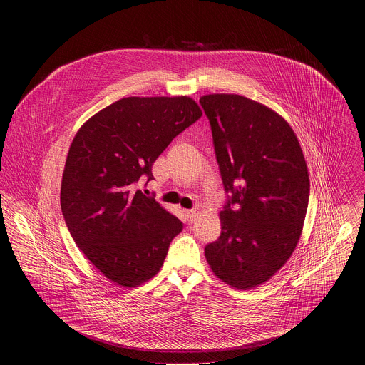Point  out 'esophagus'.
<instances>
[{
    "label": "esophagus",
    "mask_w": 365,
    "mask_h": 365,
    "mask_svg": "<svg viewBox=\"0 0 365 365\" xmlns=\"http://www.w3.org/2000/svg\"><path fill=\"white\" fill-rule=\"evenodd\" d=\"M186 218L189 222H195V220L197 218V212L196 211H187L186 212Z\"/></svg>",
    "instance_id": "1"
}]
</instances>
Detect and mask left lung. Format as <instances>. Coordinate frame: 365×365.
Returning <instances> with one entry per match:
<instances>
[{
	"label": "left lung",
	"mask_w": 365,
	"mask_h": 365,
	"mask_svg": "<svg viewBox=\"0 0 365 365\" xmlns=\"http://www.w3.org/2000/svg\"><path fill=\"white\" fill-rule=\"evenodd\" d=\"M210 118L224 187L221 235L205 247L214 274L248 290L269 282L292 257L309 202V173L289 123L262 102L237 93L199 99Z\"/></svg>",
	"instance_id": "1"
}]
</instances>
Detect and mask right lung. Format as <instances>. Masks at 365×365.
<instances>
[{"label":"right lung","mask_w":365,"mask_h":365,"mask_svg":"<svg viewBox=\"0 0 365 365\" xmlns=\"http://www.w3.org/2000/svg\"><path fill=\"white\" fill-rule=\"evenodd\" d=\"M195 99L128 96L92 115L69 147L62 214L76 245L103 276L137 287L163 266L183 224L134 185L170 141L200 118Z\"/></svg>","instance_id":"obj_1"}]
</instances>
